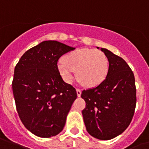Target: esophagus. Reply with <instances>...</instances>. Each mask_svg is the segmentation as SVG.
<instances>
[{"label": "esophagus", "instance_id": "34e87169", "mask_svg": "<svg viewBox=\"0 0 149 149\" xmlns=\"http://www.w3.org/2000/svg\"><path fill=\"white\" fill-rule=\"evenodd\" d=\"M77 96L79 97L81 96V91H80L79 89H77Z\"/></svg>", "mask_w": 149, "mask_h": 149}]
</instances>
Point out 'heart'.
<instances>
[{
    "instance_id": "b5f03b06",
    "label": "heart",
    "mask_w": 149,
    "mask_h": 149,
    "mask_svg": "<svg viewBox=\"0 0 149 149\" xmlns=\"http://www.w3.org/2000/svg\"><path fill=\"white\" fill-rule=\"evenodd\" d=\"M59 74L65 83H71L76 71L77 79L88 87L97 86L106 78L109 61L100 50L79 49L67 53L58 63Z\"/></svg>"
}]
</instances>
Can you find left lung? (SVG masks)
Masks as SVG:
<instances>
[{"instance_id": "left-lung-1", "label": "left lung", "mask_w": 149, "mask_h": 149, "mask_svg": "<svg viewBox=\"0 0 149 149\" xmlns=\"http://www.w3.org/2000/svg\"><path fill=\"white\" fill-rule=\"evenodd\" d=\"M100 49L108 58V72L100 85L82 91L81 97L86 102L82 114L91 136L110 140L125 132L132 121L136 88L134 73L127 63L110 50Z\"/></svg>"}]
</instances>
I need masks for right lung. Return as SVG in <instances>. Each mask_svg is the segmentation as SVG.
<instances>
[{
    "mask_svg": "<svg viewBox=\"0 0 149 149\" xmlns=\"http://www.w3.org/2000/svg\"><path fill=\"white\" fill-rule=\"evenodd\" d=\"M74 49L57 41H43L25 52L15 66L12 90L17 113L36 136H56L65 126L77 93L63 81L57 62Z\"/></svg>",
    "mask_w": 149,
    "mask_h": 149,
    "instance_id": "right-lung-1",
    "label": "right lung"
}]
</instances>
